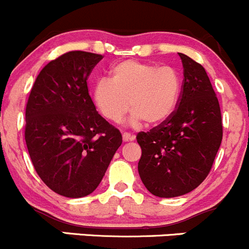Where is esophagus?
<instances>
[{"label": "esophagus", "mask_w": 249, "mask_h": 249, "mask_svg": "<svg viewBox=\"0 0 249 249\" xmlns=\"http://www.w3.org/2000/svg\"><path fill=\"white\" fill-rule=\"evenodd\" d=\"M135 139H136L135 135L127 134V132H124V134H123V141H124V142H130V141H134Z\"/></svg>", "instance_id": "obj_1"}]
</instances>
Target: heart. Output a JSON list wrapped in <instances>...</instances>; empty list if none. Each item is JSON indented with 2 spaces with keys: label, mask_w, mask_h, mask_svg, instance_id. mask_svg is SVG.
Instances as JSON below:
<instances>
[{
  "label": "heart",
  "mask_w": 249,
  "mask_h": 249,
  "mask_svg": "<svg viewBox=\"0 0 249 249\" xmlns=\"http://www.w3.org/2000/svg\"><path fill=\"white\" fill-rule=\"evenodd\" d=\"M179 91V76L172 67L126 60L110 69L108 79L97 80L92 99L109 122L119 123L130 108V125H139L142 120L154 125L172 114Z\"/></svg>",
  "instance_id": "obj_1"
}]
</instances>
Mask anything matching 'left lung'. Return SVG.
Instances as JSON below:
<instances>
[{
	"mask_svg": "<svg viewBox=\"0 0 249 249\" xmlns=\"http://www.w3.org/2000/svg\"><path fill=\"white\" fill-rule=\"evenodd\" d=\"M177 108L149 132H140L139 173L159 197H176L199 187L211 171L223 139L219 102L205 69L185 54Z\"/></svg>",
	"mask_w": 249,
	"mask_h": 249,
	"instance_id": "obj_1",
	"label": "left lung"
}]
</instances>
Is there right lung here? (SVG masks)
Listing matches in <instances>:
<instances>
[{
	"mask_svg": "<svg viewBox=\"0 0 249 249\" xmlns=\"http://www.w3.org/2000/svg\"><path fill=\"white\" fill-rule=\"evenodd\" d=\"M101 59L79 50L66 53L39 72L30 92L27 150L41 179L62 196L91 194L123 142L88 91V77Z\"/></svg>",
	"mask_w": 249,
	"mask_h": 249,
	"instance_id": "add662e5",
	"label": "right lung"
}]
</instances>
